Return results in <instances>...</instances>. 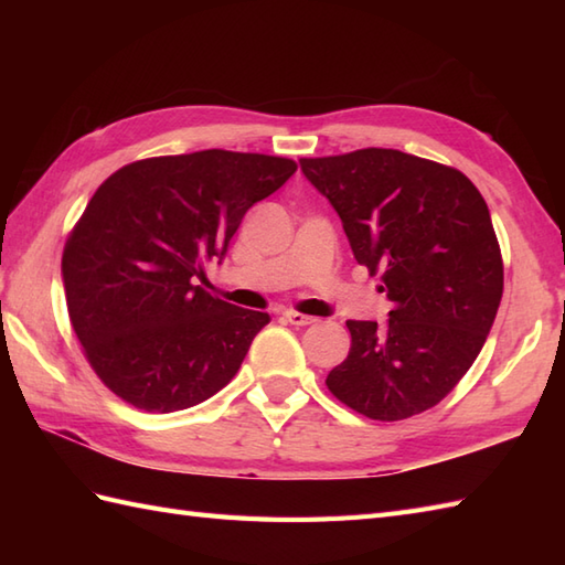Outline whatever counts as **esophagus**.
Here are the masks:
<instances>
[{"label": "esophagus", "instance_id": "1", "mask_svg": "<svg viewBox=\"0 0 565 565\" xmlns=\"http://www.w3.org/2000/svg\"><path fill=\"white\" fill-rule=\"evenodd\" d=\"M286 320H289L291 322V326H313V322H316V318L313 316H303V313H298V310H284V313H281Z\"/></svg>", "mask_w": 565, "mask_h": 565}]
</instances>
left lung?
<instances>
[{
    "label": "left lung",
    "instance_id": "left-lung-1",
    "mask_svg": "<svg viewBox=\"0 0 565 565\" xmlns=\"http://www.w3.org/2000/svg\"><path fill=\"white\" fill-rule=\"evenodd\" d=\"M301 170L393 303L386 326L347 320L352 347L330 393L381 423L429 411L476 362L502 298L488 203L463 172L401 150L303 158Z\"/></svg>",
    "mask_w": 565,
    "mask_h": 565
}]
</instances>
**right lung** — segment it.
I'll return each mask as SVG.
<instances>
[{
	"label": "right lung",
	"instance_id": "obj_1",
	"mask_svg": "<svg viewBox=\"0 0 565 565\" xmlns=\"http://www.w3.org/2000/svg\"><path fill=\"white\" fill-rule=\"evenodd\" d=\"M294 160L201 150L130 162L94 191L63 252L72 330L94 374L146 413H174L237 374L269 313L209 294L206 264Z\"/></svg>",
	"mask_w": 565,
	"mask_h": 565
}]
</instances>
